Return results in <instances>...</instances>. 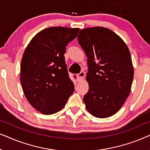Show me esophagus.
<instances>
[{
	"label": "esophagus",
	"mask_w": 150,
	"mask_h": 150,
	"mask_svg": "<svg viewBox=\"0 0 150 150\" xmlns=\"http://www.w3.org/2000/svg\"><path fill=\"white\" fill-rule=\"evenodd\" d=\"M85 76V73L84 72V71H81V72L79 74H77V81L80 82V81H81L82 80H83Z\"/></svg>",
	"instance_id": "esophagus-1"
}]
</instances>
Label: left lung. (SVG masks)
I'll use <instances>...</instances> for the list:
<instances>
[{
  "label": "left lung",
  "instance_id": "1",
  "mask_svg": "<svg viewBox=\"0 0 150 150\" xmlns=\"http://www.w3.org/2000/svg\"><path fill=\"white\" fill-rule=\"evenodd\" d=\"M78 41L87 57L85 107L96 117L113 115L131 91L134 68L130 50L118 35L102 26L81 30Z\"/></svg>",
  "mask_w": 150,
  "mask_h": 150
}]
</instances>
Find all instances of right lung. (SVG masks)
Returning <instances> with one entry per match:
<instances>
[{
	"label": "right lung",
	"mask_w": 150,
	"mask_h": 150,
	"mask_svg": "<svg viewBox=\"0 0 150 150\" xmlns=\"http://www.w3.org/2000/svg\"><path fill=\"white\" fill-rule=\"evenodd\" d=\"M80 28L49 27L35 35L22 55L20 80L33 107L44 115L59 111L74 91L64 54Z\"/></svg>",
	"instance_id": "right-lung-1"
}]
</instances>
